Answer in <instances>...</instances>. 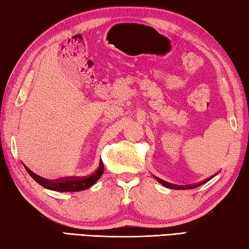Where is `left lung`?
I'll return each instance as SVG.
<instances>
[{"instance_id": "left-lung-1", "label": "left lung", "mask_w": 249, "mask_h": 249, "mask_svg": "<svg viewBox=\"0 0 249 249\" xmlns=\"http://www.w3.org/2000/svg\"><path fill=\"white\" fill-rule=\"evenodd\" d=\"M155 179L158 180L159 182H160V184H162L163 186H165V187H167V188H171V189H191V188H196V187H199L200 185H202V184H204V182H207L209 179H211V178H209V179H207V180H204V181H202V182H200V184H197V185H194V186H189V187H179V186H176V185H173V184H169V182H167V181H164V180H162V179H160V178H158V177H155Z\"/></svg>"}]
</instances>
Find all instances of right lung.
<instances>
[{"instance_id":"obj_1","label":"right lung","mask_w":249,"mask_h":249,"mask_svg":"<svg viewBox=\"0 0 249 249\" xmlns=\"http://www.w3.org/2000/svg\"><path fill=\"white\" fill-rule=\"evenodd\" d=\"M26 171L32 176L35 180H36L39 185H41L45 188L49 190H54V191H60V193H68V191H81L85 190L89 187L93 186L96 181H97L100 176L103 175L104 173V164L103 160L99 162V166L96 171L90 174L89 176L86 177H65V178H60V179L55 180H49L45 179L40 176L36 175V174L33 173L30 169L25 166Z\"/></svg>"}]
</instances>
